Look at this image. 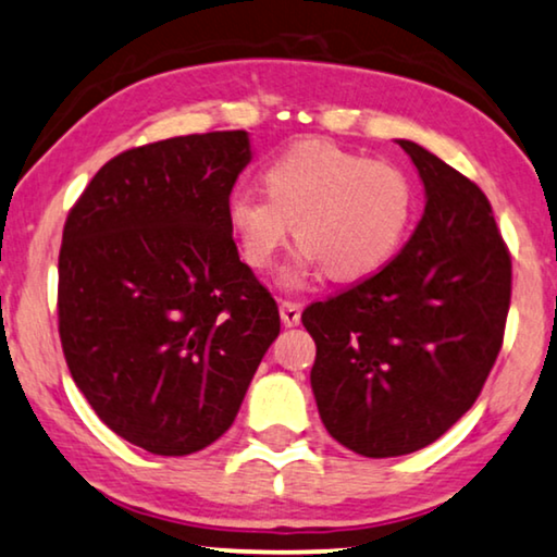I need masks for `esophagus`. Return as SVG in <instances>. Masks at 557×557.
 Segmentation results:
<instances>
[{
	"label": "esophagus",
	"mask_w": 557,
	"mask_h": 557,
	"mask_svg": "<svg viewBox=\"0 0 557 557\" xmlns=\"http://www.w3.org/2000/svg\"><path fill=\"white\" fill-rule=\"evenodd\" d=\"M300 302L295 300H280V315H282V323H285L287 327H293L300 323Z\"/></svg>",
	"instance_id": "1"
}]
</instances>
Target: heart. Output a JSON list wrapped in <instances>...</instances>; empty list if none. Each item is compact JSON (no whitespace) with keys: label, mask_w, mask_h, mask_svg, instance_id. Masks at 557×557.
I'll return each instance as SVG.
<instances>
[{"label":"heart","mask_w":557,"mask_h":557,"mask_svg":"<svg viewBox=\"0 0 557 557\" xmlns=\"http://www.w3.org/2000/svg\"><path fill=\"white\" fill-rule=\"evenodd\" d=\"M268 194L237 189L226 216L239 252L268 270L293 234L300 242L289 285L318 270L333 280L371 277L404 245L417 214V189L404 169L325 140L287 148L264 169Z\"/></svg>","instance_id":"obj_1"}]
</instances>
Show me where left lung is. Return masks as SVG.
Returning a JSON list of instances; mask_svg holds the SVG:
<instances>
[{"mask_svg":"<svg viewBox=\"0 0 557 557\" xmlns=\"http://www.w3.org/2000/svg\"><path fill=\"white\" fill-rule=\"evenodd\" d=\"M424 216L388 264L302 310L310 386L335 442L363 457L419 451L482 394L503 348L512 257L490 199L411 140Z\"/></svg>","mask_w":557,"mask_h":557,"instance_id":"obj_1","label":"left lung"}]
</instances>
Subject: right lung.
Masks as SVG:
<instances>
[{
    "mask_svg": "<svg viewBox=\"0 0 557 557\" xmlns=\"http://www.w3.org/2000/svg\"><path fill=\"white\" fill-rule=\"evenodd\" d=\"M245 131L113 156L70 209L58 260V331L75 386L140 449L184 457L237 417L277 302L239 260L226 203Z\"/></svg>",
    "mask_w": 557,
    "mask_h": 557,
    "instance_id": "obj_1",
    "label": "right lung"
}]
</instances>
